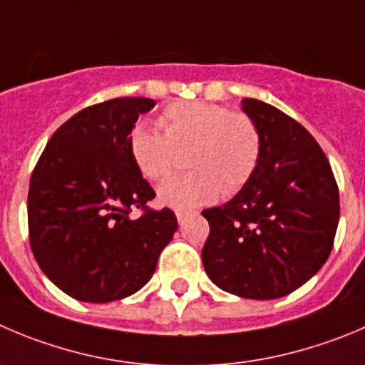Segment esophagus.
<instances>
[{"instance_id": "1", "label": "esophagus", "mask_w": 365, "mask_h": 365, "mask_svg": "<svg viewBox=\"0 0 365 365\" xmlns=\"http://www.w3.org/2000/svg\"><path fill=\"white\" fill-rule=\"evenodd\" d=\"M190 215V211H186V210H175V217H177V220H179V224L180 222H185V218L188 217Z\"/></svg>"}]
</instances>
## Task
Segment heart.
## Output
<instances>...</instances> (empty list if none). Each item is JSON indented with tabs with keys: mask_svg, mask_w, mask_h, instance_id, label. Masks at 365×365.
Masks as SVG:
<instances>
[{
	"mask_svg": "<svg viewBox=\"0 0 365 365\" xmlns=\"http://www.w3.org/2000/svg\"><path fill=\"white\" fill-rule=\"evenodd\" d=\"M163 133L136 125L128 136L134 165L148 180H161L177 163V152L190 148L192 172L170 177L158 188V202L173 210L207 206L222 192L244 188L258 170L263 134L247 113L220 103L175 102L159 114Z\"/></svg>",
	"mask_w": 365,
	"mask_h": 365,
	"instance_id": "heart-1",
	"label": "heart"
}]
</instances>
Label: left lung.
Masks as SVG:
<instances>
[{"instance_id":"1","label":"left lung","mask_w":365,"mask_h":365,"mask_svg":"<svg viewBox=\"0 0 365 365\" xmlns=\"http://www.w3.org/2000/svg\"><path fill=\"white\" fill-rule=\"evenodd\" d=\"M263 154L247 185L227 204L204 210L206 274L247 299H277L299 289L328 259L341 217L339 186L315 138L283 110L255 98Z\"/></svg>"}]
</instances>
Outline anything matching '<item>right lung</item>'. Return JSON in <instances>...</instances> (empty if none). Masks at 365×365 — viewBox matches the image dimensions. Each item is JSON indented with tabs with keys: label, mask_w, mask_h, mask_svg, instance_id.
<instances>
[{
	"label": "right lung",
	"mask_w": 365,
	"mask_h": 365,
	"mask_svg": "<svg viewBox=\"0 0 365 365\" xmlns=\"http://www.w3.org/2000/svg\"><path fill=\"white\" fill-rule=\"evenodd\" d=\"M154 100L125 96L78 110L44 147L29 190V238L41 270L73 299L109 303L147 283L177 231L175 213L148 206L155 192L128 150ZM138 209L142 215L133 219Z\"/></svg>",
	"instance_id": "add662e5"
}]
</instances>
